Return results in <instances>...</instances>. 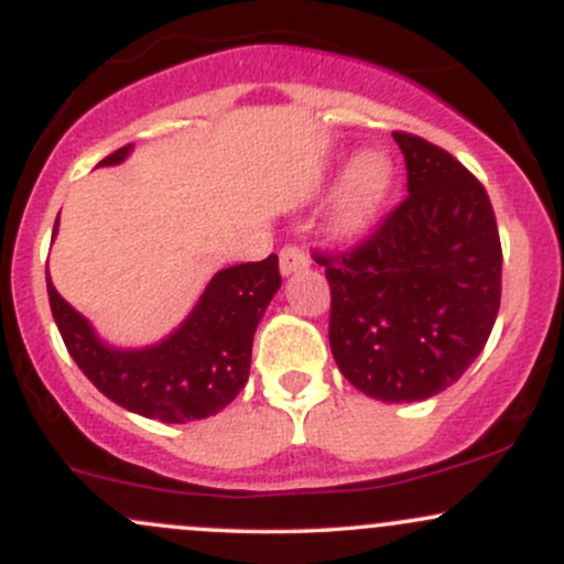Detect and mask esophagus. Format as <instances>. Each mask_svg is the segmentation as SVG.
Instances as JSON below:
<instances>
[{
  "mask_svg": "<svg viewBox=\"0 0 564 564\" xmlns=\"http://www.w3.org/2000/svg\"><path fill=\"white\" fill-rule=\"evenodd\" d=\"M278 260H281V273L283 275L296 273V270H304L310 264L307 251H304L300 243H286V246H283L281 254H278Z\"/></svg>",
  "mask_w": 564,
  "mask_h": 564,
  "instance_id": "esophagus-1",
  "label": "esophagus"
}]
</instances>
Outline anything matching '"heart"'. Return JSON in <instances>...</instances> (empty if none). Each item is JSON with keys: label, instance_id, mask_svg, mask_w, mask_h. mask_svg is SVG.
Instances as JSON below:
<instances>
[{"label": "heart", "instance_id": "1", "mask_svg": "<svg viewBox=\"0 0 564 564\" xmlns=\"http://www.w3.org/2000/svg\"><path fill=\"white\" fill-rule=\"evenodd\" d=\"M392 185V161L384 153H366L358 159L355 170L349 172L345 196L339 206V228L355 232L366 228L379 212L381 200Z\"/></svg>", "mask_w": 564, "mask_h": 564}]
</instances>
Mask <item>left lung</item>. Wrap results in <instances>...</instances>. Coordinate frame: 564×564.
<instances>
[{"label": "left lung", "mask_w": 564, "mask_h": 564, "mask_svg": "<svg viewBox=\"0 0 564 564\" xmlns=\"http://www.w3.org/2000/svg\"><path fill=\"white\" fill-rule=\"evenodd\" d=\"M408 196L341 251H313L332 289L328 341L352 387L387 403L437 394L471 366L501 304V238L488 191L411 132Z\"/></svg>", "instance_id": "1"}]
</instances>
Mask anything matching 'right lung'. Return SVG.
<instances>
[{
  "instance_id": "obj_1",
  "label": "right lung",
  "mask_w": 564,
  "mask_h": 564,
  "mask_svg": "<svg viewBox=\"0 0 564 564\" xmlns=\"http://www.w3.org/2000/svg\"><path fill=\"white\" fill-rule=\"evenodd\" d=\"M127 153L129 145L119 148L100 164H119ZM278 286L275 254L219 270L180 332L156 347L132 352L102 345L47 275L57 332L84 377L116 405L166 424L212 416L243 390L251 341Z\"/></svg>"
}]
</instances>
